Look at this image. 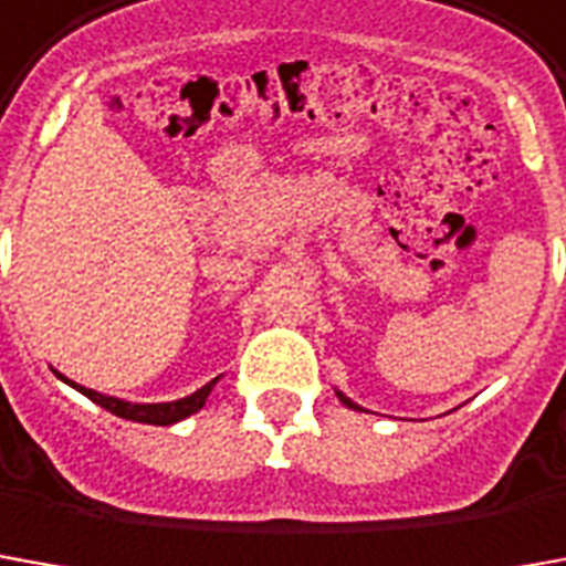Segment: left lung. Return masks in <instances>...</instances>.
<instances>
[{"mask_svg":"<svg viewBox=\"0 0 566 566\" xmlns=\"http://www.w3.org/2000/svg\"><path fill=\"white\" fill-rule=\"evenodd\" d=\"M339 395V401H343V405H346V407H352V410H365V407H358V405H355V401H349V398H346V395H343V392H337Z\"/></svg>","mask_w":566,"mask_h":566,"instance_id":"obj_1","label":"left lung"}]
</instances>
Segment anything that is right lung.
<instances>
[{
  "label": "right lung",
  "mask_w": 566,
  "mask_h": 566,
  "mask_svg": "<svg viewBox=\"0 0 566 566\" xmlns=\"http://www.w3.org/2000/svg\"><path fill=\"white\" fill-rule=\"evenodd\" d=\"M57 377H61V374H57ZM61 379L63 382H70L73 389H78L85 398H91L94 405H101L104 410H109V413L122 417V420L149 422V426H171V422H180L187 420V417H192V413H199L201 407H205V398L211 395V389H214L217 382V379H211L208 386H201L199 392L187 395V398H180V401H165V405H132V401H122V398H113V395H101L94 392V389H85V386H78L73 379Z\"/></svg>",
  "instance_id": "obj_1"
}]
</instances>
